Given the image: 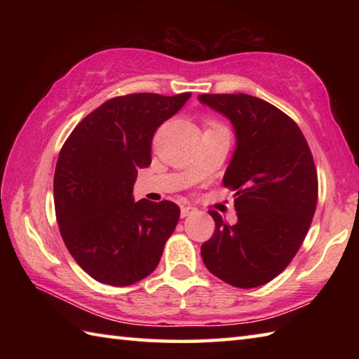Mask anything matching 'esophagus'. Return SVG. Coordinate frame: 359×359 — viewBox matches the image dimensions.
<instances>
[{
  "label": "esophagus",
  "mask_w": 359,
  "mask_h": 359,
  "mask_svg": "<svg viewBox=\"0 0 359 359\" xmlns=\"http://www.w3.org/2000/svg\"><path fill=\"white\" fill-rule=\"evenodd\" d=\"M196 211H197V210H196L194 207H191V205H185V207L180 208V216H182V217H188V216L194 215Z\"/></svg>",
  "instance_id": "esophagus-1"
}]
</instances>
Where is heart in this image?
Returning a JSON list of instances; mask_svg holds the SVG:
<instances>
[{"instance_id":"b5f03b06","label":"heart","mask_w":359,"mask_h":359,"mask_svg":"<svg viewBox=\"0 0 359 359\" xmlns=\"http://www.w3.org/2000/svg\"><path fill=\"white\" fill-rule=\"evenodd\" d=\"M203 126H205V131H212V129H222L225 128L220 121H217L216 118H205L203 120Z\"/></svg>"}]
</instances>
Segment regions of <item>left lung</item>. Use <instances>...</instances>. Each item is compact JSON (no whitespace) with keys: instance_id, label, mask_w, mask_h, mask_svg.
<instances>
[{"instance_id":"left-lung-1","label":"left lung","mask_w":359,"mask_h":359,"mask_svg":"<svg viewBox=\"0 0 359 359\" xmlns=\"http://www.w3.org/2000/svg\"><path fill=\"white\" fill-rule=\"evenodd\" d=\"M201 102L231 120L236 151L224 175L234 191L238 222L217 211L201 248L207 269L238 288L264 285L301 248L318 203V172L309 143L285 112L248 94H202Z\"/></svg>"}]
</instances>
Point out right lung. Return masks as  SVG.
Returning <instances> with one entry per match:
<instances>
[{"mask_svg":"<svg viewBox=\"0 0 359 359\" xmlns=\"http://www.w3.org/2000/svg\"><path fill=\"white\" fill-rule=\"evenodd\" d=\"M191 93L128 94L104 102L67 137L53 175L60 233L90 278L126 287L156 270L180 216L170 201L134 202L139 168L151 165L157 128Z\"/></svg>","mask_w":359,"mask_h":359,"instance_id":"add662e5","label":"right lung"}]
</instances>
